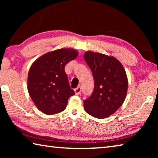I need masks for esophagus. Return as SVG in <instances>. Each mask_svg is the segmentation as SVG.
Returning a JSON list of instances; mask_svg holds the SVG:
<instances>
[{"instance_id": "esophagus-1", "label": "esophagus", "mask_w": 158, "mask_h": 158, "mask_svg": "<svg viewBox=\"0 0 158 158\" xmlns=\"http://www.w3.org/2000/svg\"><path fill=\"white\" fill-rule=\"evenodd\" d=\"M74 92H75V93H76L77 95L81 94V88L80 87V86L77 87L76 89H74Z\"/></svg>"}]
</instances>
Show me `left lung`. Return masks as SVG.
<instances>
[{
    "instance_id": "obj_1",
    "label": "left lung",
    "mask_w": 158,
    "mask_h": 158,
    "mask_svg": "<svg viewBox=\"0 0 158 158\" xmlns=\"http://www.w3.org/2000/svg\"><path fill=\"white\" fill-rule=\"evenodd\" d=\"M84 59L92 71L94 90L84 101L85 111L97 118L111 116L126 98L128 81L126 73L119 60L113 56L89 51Z\"/></svg>"
}]
</instances>
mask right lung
<instances>
[{
  "label": "right lung",
  "instance_id": "right-lung-1",
  "mask_svg": "<svg viewBox=\"0 0 158 158\" xmlns=\"http://www.w3.org/2000/svg\"><path fill=\"white\" fill-rule=\"evenodd\" d=\"M77 56L75 49H57L42 55L32 64L28 91L37 108L44 114L52 115L65 110L68 98L74 95L65 66Z\"/></svg>",
  "mask_w": 158,
  "mask_h": 158
}]
</instances>
